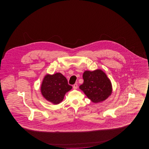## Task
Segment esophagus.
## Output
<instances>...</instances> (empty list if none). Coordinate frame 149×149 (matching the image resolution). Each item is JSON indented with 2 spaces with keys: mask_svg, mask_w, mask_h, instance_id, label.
I'll use <instances>...</instances> for the list:
<instances>
[{
  "mask_svg": "<svg viewBox=\"0 0 149 149\" xmlns=\"http://www.w3.org/2000/svg\"><path fill=\"white\" fill-rule=\"evenodd\" d=\"M78 84H74L73 86V89H76L78 88Z\"/></svg>",
  "mask_w": 149,
  "mask_h": 149,
  "instance_id": "obj_1",
  "label": "esophagus"
}]
</instances>
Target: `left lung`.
<instances>
[{
    "instance_id": "8db88e82",
    "label": "left lung",
    "mask_w": 149,
    "mask_h": 149,
    "mask_svg": "<svg viewBox=\"0 0 149 149\" xmlns=\"http://www.w3.org/2000/svg\"><path fill=\"white\" fill-rule=\"evenodd\" d=\"M84 82L79 86L87 97L94 103L105 100L112 93L110 79L101 70L86 71L83 73Z\"/></svg>"
}]
</instances>
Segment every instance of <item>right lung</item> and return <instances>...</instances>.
Instances as JSON below:
<instances>
[{
  "instance_id": "1",
  "label": "right lung",
  "mask_w": 149,
  "mask_h": 149,
  "mask_svg": "<svg viewBox=\"0 0 149 149\" xmlns=\"http://www.w3.org/2000/svg\"><path fill=\"white\" fill-rule=\"evenodd\" d=\"M72 88L64 76L60 73L45 77L41 86V94L48 101L54 104H59L63 100L67 92Z\"/></svg>"
}]
</instances>
